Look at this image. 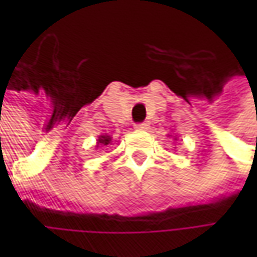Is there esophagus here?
I'll return each instance as SVG.
<instances>
[{
	"label": "esophagus",
	"mask_w": 257,
	"mask_h": 257,
	"mask_svg": "<svg viewBox=\"0 0 257 257\" xmlns=\"http://www.w3.org/2000/svg\"><path fill=\"white\" fill-rule=\"evenodd\" d=\"M135 128L140 129V131H144V129L149 128V123H146V122H141V123H135Z\"/></svg>",
	"instance_id": "34e87169"
}]
</instances>
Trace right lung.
I'll use <instances>...</instances> for the list:
<instances>
[{
    "mask_svg": "<svg viewBox=\"0 0 257 257\" xmlns=\"http://www.w3.org/2000/svg\"><path fill=\"white\" fill-rule=\"evenodd\" d=\"M111 143V137L110 135H101L98 138V144H104V146H108Z\"/></svg>",
    "mask_w": 257,
    "mask_h": 257,
    "instance_id": "right-lung-1",
    "label": "right lung"
}]
</instances>
